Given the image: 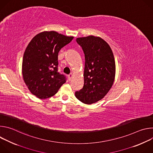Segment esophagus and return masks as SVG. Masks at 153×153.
<instances>
[{
    "mask_svg": "<svg viewBox=\"0 0 153 153\" xmlns=\"http://www.w3.org/2000/svg\"><path fill=\"white\" fill-rule=\"evenodd\" d=\"M73 76L72 73H70V74L68 75V80H69L70 81L71 80V79H73Z\"/></svg>",
    "mask_w": 153,
    "mask_h": 153,
    "instance_id": "34e87169",
    "label": "esophagus"
}]
</instances>
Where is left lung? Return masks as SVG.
I'll return each instance as SVG.
<instances>
[{"instance_id":"left-lung-1","label":"left lung","mask_w":153,"mask_h":153,"mask_svg":"<svg viewBox=\"0 0 153 153\" xmlns=\"http://www.w3.org/2000/svg\"><path fill=\"white\" fill-rule=\"evenodd\" d=\"M85 54L84 85L75 96L85 104L103 99L114 81L116 65L113 51L102 38L89 36L76 39Z\"/></svg>"}]
</instances>
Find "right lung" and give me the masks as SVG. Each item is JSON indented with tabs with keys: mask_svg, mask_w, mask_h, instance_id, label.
<instances>
[{
	"mask_svg": "<svg viewBox=\"0 0 153 153\" xmlns=\"http://www.w3.org/2000/svg\"><path fill=\"white\" fill-rule=\"evenodd\" d=\"M56 31H43L35 36L23 57L22 75L31 93L39 99L56 94L66 82L58 72V54L73 39Z\"/></svg>",
	"mask_w": 153,
	"mask_h": 153,
	"instance_id": "1",
	"label": "right lung"
}]
</instances>
